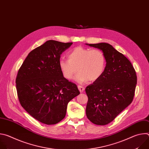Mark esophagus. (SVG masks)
<instances>
[{
	"label": "esophagus",
	"mask_w": 149,
	"mask_h": 149,
	"mask_svg": "<svg viewBox=\"0 0 149 149\" xmlns=\"http://www.w3.org/2000/svg\"><path fill=\"white\" fill-rule=\"evenodd\" d=\"M78 88L79 90V91H80V93H83V91H84L85 90V88L81 86H78Z\"/></svg>",
	"instance_id": "34e87169"
}]
</instances>
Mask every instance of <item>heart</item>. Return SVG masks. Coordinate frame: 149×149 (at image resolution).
<instances>
[{
  "label": "heart",
  "mask_w": 149,
  "mask_h": 149,
  "mask_svg": "<svg viewBox=\"0 0 149 149\" xmlns=\"http://www.w3.org/2000/svg\"><path fill=\"white\" fill-rule=\"evenodd\" d=\"M67 56L68 59H61L59 61L61 72L67 79H72L78 71L76 81L93 82L98 79L104 72L106 58L100 49L77 47L70 50Z\"/></svg>",
  "instance_id": "obj_1"
}]
</instances>
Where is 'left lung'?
<instances>
[{"label": "left lung", "mask_w": 149, "mask_h": 149, "mask_svg": "<svg viewBox=\"0 0 149 149\" xmlns=\"http://www.w3.org/2000/svg\"><path fill=\"white\" fill-rule=\"evenodd\" d=\"M86 44L101 50L106 58L103 74L86 88L87 117L93 123L104 125L113 121L133 101L136 72L130 61L110 44Z\"/></svg>", "instance_id": "left-lung-1"}]
</instances>
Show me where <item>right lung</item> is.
Segmentation results:
<instances>
[{
    "instance_id": "1",
    "label": "right lung",
    "mask_w": 149,
    "mask_h": 149,
    "mask_svg": "<svg viewBox=\"0 0 149 149\" xmlns=\"http://www.w3.org/2000/svg\"><path fill=\"white\" fill-rule=\"evenodd\" d=\"M72 44L47 40L29 52L18 71L20 105L44 124H55L64 118L68 103L79 94L77 85L63 77L59 67L61 55Z\"/></svg>"
}]
</instances>
